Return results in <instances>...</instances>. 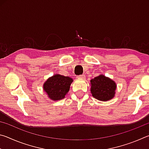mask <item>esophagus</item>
Segmentation results:
<instances>
[{
    "mask_svg": "<svg viewBox=\"0 0 149 149\" xmlns=\"http://www.w3.org/2000/svg\"><path fill=\"white\" fill-rule=\"evenodd\" d=\"M85 75H78L77 78L78 79H85Z\"/></svg>",
    "mask_w": 149,
    "mask_h": 149,
    "instance_id": "1",
    "label": "esophagus"
}]
</instances>
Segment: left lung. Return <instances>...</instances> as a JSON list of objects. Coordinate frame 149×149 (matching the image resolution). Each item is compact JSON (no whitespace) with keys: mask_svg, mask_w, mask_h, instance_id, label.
I'll return each instance as SVG.
<instances>
[{"mask_svg":"<svg viewBox=\"0 0 149 149\" xmlns=\"http://www.w3.org/2000/svg\"><path fill=\"white\" fill-rule=\"evenodd\" d=\"M91 93L96 99L108 101L114 97L117 85L114 81L103 74L91 80Z\"/></svg>","mask_w":149,"mask_h":149,"instance_id":"1","label":"left lung"}]
</instances>
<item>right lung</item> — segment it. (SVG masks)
<instances>
[{"label":"right lung","mask_w":149,"mask_h":149,"mask_svg":"<svg viewBox=\"0 0 149 149\" xmlns=\"http://www.w3.org/2000/svg\"><path fill=\"white\" fill-rule=\"evenodd\" d=\"M73 81L69 76L54 74L44 83L43 90L50 99L58 101L64 99L67 95Z\"/></svg>","instance_id":"right-lung-1"}]
</instances>
